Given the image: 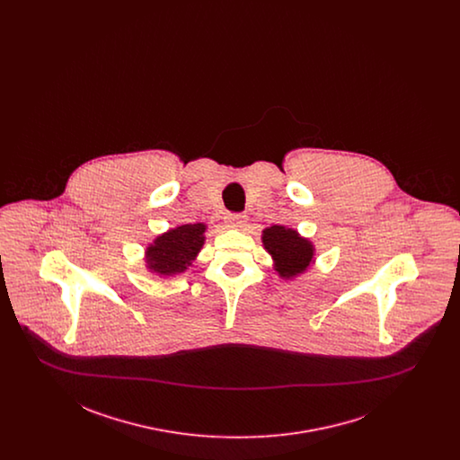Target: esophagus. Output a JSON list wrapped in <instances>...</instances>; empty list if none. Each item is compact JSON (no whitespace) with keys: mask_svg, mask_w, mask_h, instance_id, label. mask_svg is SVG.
<instances>
[{"mask_svg":"<svg viewBox=\"0 0 460 460\" xmlns=\"http://www.w3.org/2000/svg\"><path fill=\"white\" fill-rule=\"evenodd\" d=\"M244 224H246V216H243V214H229L226 217V226L229 229H241V227H244Z\"/></svg>","mask_w":460,"mask_h":460,"instance_id":"esophagus-1","label":"esophagus"}]
</instances>
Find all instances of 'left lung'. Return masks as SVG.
Segmentation results:
<instances>
[{
  "mask_svg": "<svg viewBox=\"0 0 460 460\" xmlns=\"http://www.w3.org/2000/svg\"><path fill=\"white\" fill-rule=\"evenodd\" d=\"M265 252L272 257V269L281 279L291 281L315 263V246L296 229L286 226H270L262 231Z\"/></svg>",
  "mask_w": 460,
  "mask_h": 460,
  "instance_id": "left-lung-1",
  "label": "left lung"
}]
</instances>
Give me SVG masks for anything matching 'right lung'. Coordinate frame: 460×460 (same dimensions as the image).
<instances>
[{"label":"right lung","instance_id":"obj_1","mask_svg":"<svg viewBox=\"0 0 460 460\" xmlns=\"http://www.w3.org/2000/svg\"><path fill=\"white\" fill-rule=\"evenodd\" d=\"M207 224H182L158 234L145 250V267L158 278H174L197 261L205 244Z\"/></svg>","mask_w":460,"mask_h":460}]
</instances>
